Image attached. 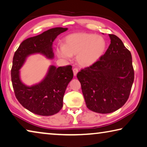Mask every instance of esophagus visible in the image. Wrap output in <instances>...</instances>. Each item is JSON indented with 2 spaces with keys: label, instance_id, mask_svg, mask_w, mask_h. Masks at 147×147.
I'll list each match as a JSON object with an SVG mask.
<instances>
[{
  "label": "esophagus",
  "instance_id": "34e87169",
  "mask_svg": "<svg viewBox=\"0 0 147 147\" xmlns=\"http://www.w3.org/2000/svg\"><path fill=\"white\" fill-rule=\"evenodd\" d=\"M78 72V69L77 68H74L73 69V74H74V76H76V74H77Z\"/></svg>",
  "mask_w": 147,
  "mask_h": 147
}]
</instances>
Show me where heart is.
<instances>
[{"label": "heart", "mask_w": 147, "mask_h": 147, "mask_svg": "<svg viewBox=\"0 0 147 147\" xmlns=\"http://www.w3.org/2000/svg\"><path fill=\"white\" fill-rule=\"evenodd\" d=\"M107 48L103 37L90 33H74L67 36L63 45L56 48L57 56L69 60L72 55L80 66L88 67L97 63L103 56Z\"/></svg>", "instance_id": "obj_1"}]
</instances>
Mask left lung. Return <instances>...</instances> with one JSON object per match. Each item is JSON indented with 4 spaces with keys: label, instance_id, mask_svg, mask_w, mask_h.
I'll return each instance as SVG.
<instances>
[{
    "label": "left lung",
    "instance_id": "1",
    "mask_svg": "<svg viewBox=\"0 0 147 147\" xmlns=\"http://www.w3.org/2000/svg\"><path fill=\"white\" fill-rule=\"evenodd\" d=\"M109 36L111 44L105 53L77 74L86 106L101 114L113 113L124 105L134 80L131 52L117 36Z\"/></svg>",
    "mask_w": 147,
    "mask_h": 147
}]
</instances>
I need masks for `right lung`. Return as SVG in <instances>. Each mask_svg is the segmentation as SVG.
<instances>
[{"label":"right lung","instance_id":"obj_1","mask_svg":"<svg viewBox=\"0 0 147 147\" xmlns=\"http://www.w3.org/2000/svg\"><path fill=\"white\" fill-rule=\"evenodd\" d=\"M67 28L55 27L23 40L13 57L11 70V82L16 98L22 105L31 113L40 116H52L63 107V99L67 85L73 78L71 65H50L41 82L28 86L20 79V69L30 55L40 53L48 59L54 57L53 42Z\"/></svg>","mask_w":147,"mask_h":147}]
</instances>
